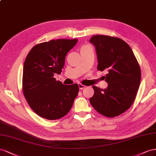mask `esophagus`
<instances>
[{
    "label": "esophagus",
    "mask_w": 156,
    "mask_h": 156,
    "mask_svg": "<svg viewBox=\"0 0 156 156\" xmlns=\"http://www.w3.org/2000/svg\"><path fill=\"white\" fill-rule=\"evenodd\" d=\"M78 87H79L80 90H83V88L86 87V86L82 85V84H81V83H78Z\"/></svg>",
    "instance_id": "1"
}]
</instances>
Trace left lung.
<instances>
[{
    "instance_id": "1",
    "label": "left lung",
    "mask_w": 156,
    "mask_h": 156,
    "mask_svg": "<svg viewBox=\"0 0 156 156\" xmlns=\"http://www.w3.org/2000/svg\"><path fill=\"white\" fill-rule=\"evenodd\" d=\"M90 42L95 47L97 70L106 69L107 88L93 86L92 106L105 116L114 118L129 108L140 83V66L131 48L123 40L105 35H95Z\"/></svg>"
}]
</instances>
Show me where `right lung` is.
<instances>
[{"mask_svg":"<svg viewBox=\"0 0 156 156\" xmlns=\"http://www.w3.org/2000/svg\"><path fill=\"white\" fill-rule=\"evenodd\" d=\"M77 39H57L34 46L27 56L23 72V92L30 107L50 120L65 116L79 92L77 83L64 85L53 78L61 74L65 56Z\"/></svg>","mask_w":156,"mask_h":156,"instance_id":"1","label":"right lung"}]
</instances>
